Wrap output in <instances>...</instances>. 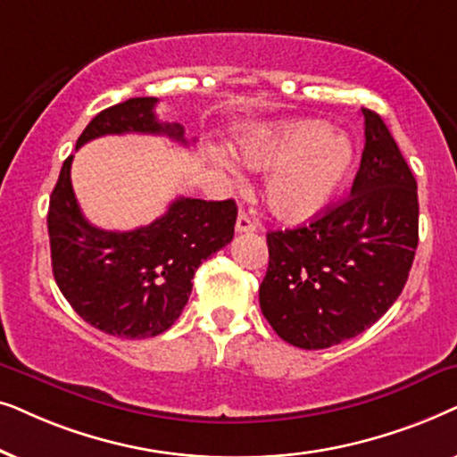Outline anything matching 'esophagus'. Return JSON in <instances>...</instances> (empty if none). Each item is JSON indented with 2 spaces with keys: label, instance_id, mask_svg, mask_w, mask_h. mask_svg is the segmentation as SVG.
Instances as JSON below:
<instances>
[{
  "label": "esophagus",
  "instance_id": "1",
  "mask_svg": "<svg viewBox=\"0 0 457 457\" xmlns=\"http://www.w3.org/2000/svg\"><path fill=\"white\" fill-rule=\"evenodd\" d=\"M257 229V225H254V221L251 219V215L245 211L238 212V219H236V232L238 234H251Z\"/></svg>",
  "mask_w": 457,
  "mask_h": 457
}]
</instances>
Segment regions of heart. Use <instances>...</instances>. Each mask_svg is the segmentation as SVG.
I'll return each instance as SVG.
<instances>
[{
	"mask_svg": "<svg viewBox=\"0 0 457 457\" xmlns=\"http://www.w3.org/2000/svg\"><path fill=\"white\" fill-rule=\"evenodd\" d=\"M242 158L254 171H271L265 204L286 223L320 217L355 173L357 145L320 119L286 120L242 145Z\"/></svg>",
	"mask_w": 457,
	"mask_h": 457,
	"instance_id": "1",
	"label": "heart"
}]
</instances>
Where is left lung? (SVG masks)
Returning a JSON list of instances; mask_svg holds the SVG:
<instances>
[{
	"label": "left lung",
	"instance_id": "left-lung-1",
	"mask_svg": "<svg viewBox=\"0 0 457 457\" xmlns=\"http://www.w3.org/2000/svg\"><path fill=\"white\" fill-rule=\"evenodd\" d=\"M361 112L366 145L349 196L305 225L267 232L261 312L301 349L368 330L397 301L416 254V178L380 114Z\"/></svg>",
	"mask_w": 457,
	"mask_h": 457
}]
</instances>
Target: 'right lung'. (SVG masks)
<instances>
[{"mask_svg":"<svg viewBox=\"0 0 457 457\" xmlns=\"http://www.w3.org/2000/svg\"><path fill=\"white\" fill-rule=\"evenodd\" d=\"M156 97H131L96 114L77 148L102 136L156 133L187 144L179 123L156 120ZM72 154L50 196L52 270L64 299L97 330L119 338L162 334L184 312L194 273L234 238V200L175 198L167 212L131 232H108L83 217L71 184Z\"/></svg>","mask_w":457,"mask_h":457,"instance_id":"1","label":"right lung"}]
</instances>
